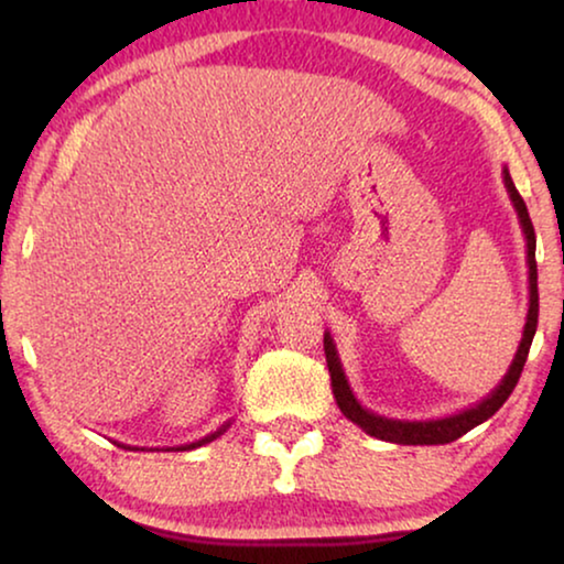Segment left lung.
Here are the masks:
<instances>
[{"label":"left lung","mask_w":564,"mask_h":564,"mask_svg":"<svg viewBox=\"0 0 564 564\" xmlns=\"http://www.w3.org/2000/svg\"><path fill=\"white\" fill-rule=\"evenodd\" d=\"M503 184L508 189V197H511L513 210L519 215L523 238H527V267H529V313H527V326H523V336L519 349H516V357L508 367V372L503 375V380L496 384V390H490L480 403L465 408V411L454 413V415H444V419H431V421H400V419H388V415L372 413L367 411L365 405L359 403L357 395H354L349 380H346V372L341 367V359H338L336 344L330 334L326 330L323 334V349H326V361H328V372H330V388H334V398L341 413L349 419L351 423L365 431V434L382 438V442L390 444H413V446H423V444H449L454 438L465 436L467 431H473L475 426H480L482 421H488L492 413L498 411L500 405L506 403L508 395H511L516 382H519L521 369L527 365L529 357V346L534 341L536 334V318H539V290H536V236H534V226H531L527 203H523L519 189L508 174V166H503Z\"/></svg>","instance_id":"1"}]
</instances>
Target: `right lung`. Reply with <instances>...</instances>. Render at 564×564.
<instances>
[{"instance_id":"add662e5","label":"right lung","mask_w":564,"mask_h":564,"mask_svg":"<svg viewBox=\"0 0 564 564\" xmlns=\"http://www.w3.org/2000/svg\"><path fill=\"white\" fill-rule=\"evenodd\" d=\"M230 426V421H226L223 423V426L218 429V431H213V434H207V436H203V438H197V442H192V444H180V446H166V452L169 449H174V452H187V449H197V446H203V444H210L213 438H218L223 431H226ZM118 446H122V449H145V446H130V444H118Z\"/></svg>"}]
</instances>
